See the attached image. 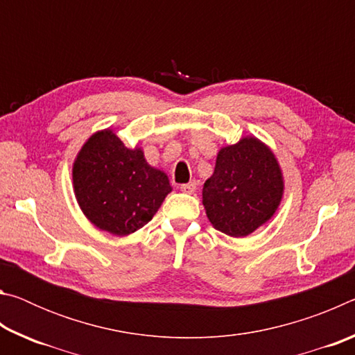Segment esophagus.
I'll list each match as a JSON object with an SVG mask.
<instances>
[{"label": "esophagus", "mask_w": 355, "mask_h": 355, "mask_svg": "<svg viewBox=\"0 0 355 355\" xmlns=\"http://www.w3.org/2000/svg\"><path fill=\"white\" fill-rule=\"evenodd\" d=\"M180 189H182V192H184V194H194L196 189H197V183L191 182V183L182 184V186H180Z\"/></svg>", "instance_id": "obj_1"}]
</instances>
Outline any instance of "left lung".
Wrapping results in <instances>:
<instances>
[{"mask_svg": "<svg viewBox=\"0 0 355 355\" xmlns=\"http://www.w3.org/2000/svg\"><path fill=\"white\" fill-rule=\"evenodd\" d=\"M284 191V172L271 147L244 136L219 150L214 173L203 184L202 203L216 230L243 238L272 218Z\"/></svg>", "mask_w": 355, "mask_h": 355, "instance_id": "left-lung-1", "label": "left lung"}]
</instances>
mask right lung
<instances>
[{
    "mask_svg": "<svg viewBox=\"0 0 355 355\" xmlns=\"http://www.w3.org/2000/svg\"><path fill=\"white\" fill-rule=\"evenodd\" d=\"M71 180L83 214L116 236L142 228L172 192L166 172L147 163L142 147L125 146L112 128L95 131L83 144Z\"/></svg>",
    "mask_w": 355,
    "mask_h": 355,
    "instance_id": "add662e5",
    "label": "right lung"
}]
</instances>
